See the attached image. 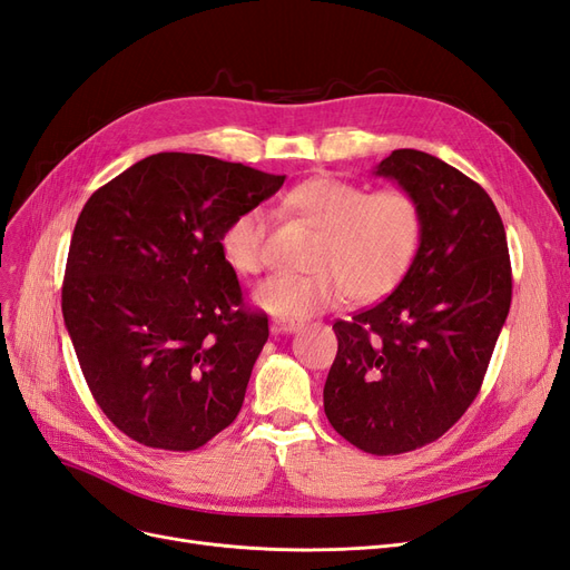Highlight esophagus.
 Instances as JSON below:
<instances>
[{"label": "esophagus", "mask_w": 570, "mask_h": 570, "mask_svg": "<svg viewBox=\"0 0 570 570\" xmlns=\"http://www.w3.org/2000/svg\"><path fill=\"white\" fill-rule=\"evenodd\" d=\"M299 327H302V323L299 321H281V318H275L273 323H271V331L275 333V335H281V333H297L299 331Z\"/></svg>", "instance_id": "obj_1"}]
</instances>
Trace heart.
I'll return each mask as SVG.
<instances>
[{
    "label": "heart",
    "mask_w": 570,
    "mask_h": 570,
    "mask_svg": "<svg viewBox=\"0 0 570 570\" xmlns=\"http://www.w3.org/2000/svg\"><path fill=\"white\" fill-rule=\"evenodd\" d=\"M281 209L321 233L308 268L312 275H275L258 285L254 302L264 312L304 321L335 308L350 295L368 304L392 292L409 271L421 243V209L406 189L368 187L318 176L292 187ZM268 223L262 209L237 212L220 233V256L243 278L264 273Z\"/></svg>",
    "instance_id": "1"
}]
</instances>
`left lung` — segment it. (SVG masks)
<instances>
[{"label":"left lung","instance_id":"8db88e82","mask_svg":"<svg viewBox=\"0 0 570 570\" xmlns=\"http://www.w3.org/2000/svg\"><path fill=\"white\" fill-rule=\"evenodd\" d=\"M419 202L421 245L392 295L335 321L323 387L337 433L375 456L435 442L473 404L511 306L504 223L454 166L394 149L375 166Z\"/></svg>","mask_w":570,"mask_h":570}]
</instances>
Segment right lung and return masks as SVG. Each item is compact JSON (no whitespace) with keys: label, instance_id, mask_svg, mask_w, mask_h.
<instances>
[{"label":"right lung","instance_id":"right-lung-1","mask_svg":"<svg viewBox=\"0 0 570 570\" xmlns=\"http://www.w3.org/2000/svg\"><path fill=\"white\" fill-rule=\"evenodd\" d=\"M283 183L204 154L161 151L82 206L63 323L95 402L130 440L193 452L237 419L268 316L245 308L220 233Z\"/></svg>","mask_w":570,"mask_h":570}]
</instances>
